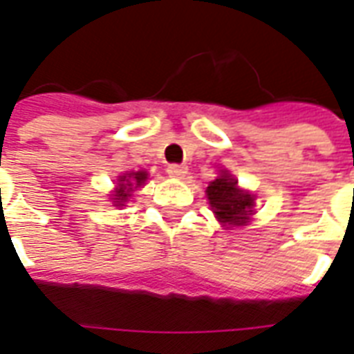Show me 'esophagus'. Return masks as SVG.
I'll list each match as a JSON object with an SVG mask.
<instances>
[{"mask_svg":"<svg viewBox=\"0 0 354 354\" xmlns=\"http://www.w3.org/2000/svg\"><path fill=\"white\" fill-rule=\"evenodd\" d=\"M167 174L170 178H184L187 174V167L185 165H169L167 167Z\"/></svg>","mask_w":354,"mask_h":354,"instance_id":"1","label":"esophagus"}]
</instances>
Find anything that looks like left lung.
I'll return each instance as SVG.
<instances>
[{"mask_svg":"<svg viewBox=\"0 0 354 354\" xmlns=\"http://www.w3.org/2000/svg\"><path fill=\"white\" fill-rule=\"evenodd\" d=\"M207 197L218 222L223 225H246L254 214V195L241 189L227 170H222L220 176L208 184Z\"/></svg>","mask_w":354,"mask_h":354,"instance_id":"left-lung-1","label":"left lung"}]
</instances>
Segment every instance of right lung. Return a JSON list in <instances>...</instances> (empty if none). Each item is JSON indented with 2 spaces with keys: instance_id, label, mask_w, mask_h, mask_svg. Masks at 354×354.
I'll return each mask as SVG.
<instances>
[{
  "instance_id": "add662e5",
  "label": "right lung",
  "mask_w": 354,
  "mask_h": 354,
  "mask_svg": "<svg viewBox=\"0 0 354 354\" xmlns=\"http://www.w3.org/2000/svg\"><path fill=\"white\" fill-rule=\"evenodd\" d=\"M147 180L146 170H138V172H127L123 176L117 178L115 192H113V205L115 207H124V203L131 199L132 192H136V187L144 185Z\"/></svg>"
}]
</instances>
